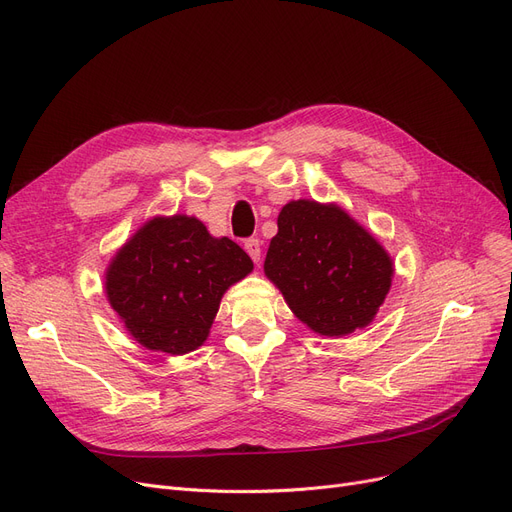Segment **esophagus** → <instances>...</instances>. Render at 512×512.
Here are the masks:
<instances>
[{
  "mask_svg": "<svg viewBox=\"0 0 512 512\" xmlns=\"http://www.w3.org/2000/svg\"><path fill=\"white\" fill-rule=\"evenodd\" d=\"M245 251L251 255V259H253L255 263H259V259H261V242H259L257 238L245 240Z\"/></svg>",
  "mask_w": 512,
  "mask_h": 512,
  "instance_id": "obj_1",
  "label": "esophagus"
}]
</instances>
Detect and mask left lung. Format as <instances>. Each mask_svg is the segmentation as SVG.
<instances>
[{
  "label": "left lung",
  "mask_w": 512,
  "mask_h": 512,
  "mask_svg": "<svg viewBox=\"0 0 512 512\" xmlns=\"http://www.w3.org/2000/svg\"><path fill=\"white\" fill-rule=\"evenodd\" d=\"M263 272L309 330L340 338L367 328L378 315L394 263L340 205L299 199L278 215Z\"/></svg>",
  "instance_id": "1"
}]
</instances>
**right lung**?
Returning <instances> with one entry per match:
<instances>
[{"label": "right lung", "mask_w": 512, "mask_h": 512, "mask_svg": "<svg viewBox=\"0 0 512 512\" xmlns=\"http://www.w3.org/2000/svg\"><path fill=\"white\" fill-rule=\"evenodd\" d=\"M253 272L234 240L193 215H155L105 270V294L126 332L147 351L186 355L207 340L224 292Z\"/></svg>", "instance_id": "obj_1"}]
</instances>
